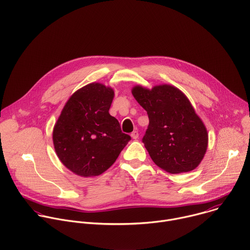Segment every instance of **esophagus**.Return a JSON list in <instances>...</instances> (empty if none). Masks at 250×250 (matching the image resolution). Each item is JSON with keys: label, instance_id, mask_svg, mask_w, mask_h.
I'll list each match as a JSON object with an SVG mask.
<instances>
[{"label": "esophagus", "instance_id": "1", "mask_svg": "<svg viewBox=\"0 0 250 250\" xmlns=\"http://www.w3.org/2000/svg\"><path fill=\"white\" fill-rule=\"evenodd\" d=\"M131 137L133 138V139H137L138 138V136H139V133H138V131H136V130H134V131H132L131 132Z\"/></svg>", "mask_w": 250, "mask_h": 250}]
</instances>
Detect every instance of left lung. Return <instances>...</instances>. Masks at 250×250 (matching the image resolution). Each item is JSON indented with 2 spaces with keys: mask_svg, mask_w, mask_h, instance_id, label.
I'll return each instance as SVG.
<instances>
[{
  "mask_svg": "<svg viewBox=\"0 0 250 250\" xmlns=\"http://www.w3.org/2000/svg\"><path fill=\"white\" fill-rule=\"evenodd\" d=\"M131 92L149 118L142 142L153 162L171 174L194 170L206 153L208 133L188 97L169 84L151 90L137 85Z\"/></svg>",
  "mask_w": 250,
  "mask_h": 250,
  "instance_id": "1",
  "label": "left lung"
}]
</instances>
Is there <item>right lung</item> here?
Segmentation results:
<instances>
[{
    "instance_id": "add662e5",
    "label": "right lung",
    "mask_w": 250,
    "mask_h": 250,
    "mask_svg": "<svg viewBox=\"0 0 250 250\" xmlns=\"http://www.w3.org/2000/svg\"><path fill=\"white\" fill-rule=\"evenodd\" d=\"M114 90L90 83L65 103L54 130L55 151L65 167L80 177L103 174L131 139L109 114Z\"/></svg>"
}]
</instances>
